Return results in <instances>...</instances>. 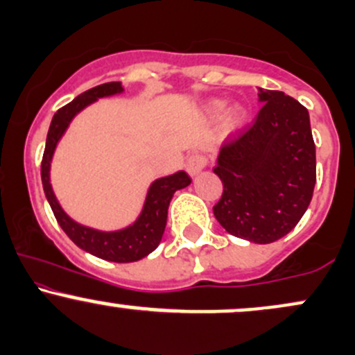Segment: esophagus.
<instances>
[{
	"mask_svg": "<svg viewBox=\"0 0 355 355\" xmlns=\"http://www.w3.org/2000/svg\"><path fill=\"white\" fill-rule=\"evenodd\" d=\"M207 157L202 153H193L190 155L189 160H187V172H189L191 177H195L197 173H200L203 168L207 166Z\"/></svg>",
	"mask_w": 355,
	"mask_h": 355,
	"instance_id": "34e87169",
	"label": "esophagus"
}]
</instances>
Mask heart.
<instances>
[{"mask_svg":"<svg viewBox=\"0 0 355 355\" xmlns=\"http://www.w3.org/2000/svg\"><path fill=\"white\" fill-rule=\"evenodd\" d=\"M223 107H225V103H223V101L215 100L209 105V112L214 116H217L223 112ZM243 120H245V110H243L242 107H239V105H235V107H232L229 110V113H227L225 125L229 130H235L243 123Z\"/></svg>","mask_w":355,"mask_h":355,"instance_id":"1","label":"heart"}]
</instances>
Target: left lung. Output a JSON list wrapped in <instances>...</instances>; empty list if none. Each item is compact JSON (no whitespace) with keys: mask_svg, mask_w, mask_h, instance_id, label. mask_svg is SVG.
Segmentation results:
<instances>
[{"mask_svg":"<svg viewBox=\"0 0 355 355\" xmlns=\"http://www.w3.org/2000/svg\"><path fill=\"white\" fill-rule=\"evenodd\" d=\"M252 126L229 137L214 172L223 183L214 215L229 234L254 243L285 237L302 218L315 187V144L304 105L259 89Z\"/></svg>","mask_w":355,"mask_h":355,"instance_id":"1","label":"left lung"}]
</instances>
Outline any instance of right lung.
I'll return each mask as SVG.
<instances>
[{
    "mask_svg": "<svg viewBox=\"0 0 355 355\" xmlns=\"http://www.w3.org/2000/svg\"><path fill=\"white\" fill-rule=\"evenodd\" d=\"M121 92H123V87H121L120 81H110V83L98 85V87L81 93L75 100L64 105L63 108H60L55 113L50 130H48L46 146H44L42 160V182L44 195H46V200L50 202L56 222L60 223L64 234L76 245L83 248L88 254L98 257V259L110 260V262L126 263L144 259V257L152 254L155 248L158 247L162 235L165 232L170 200H172L175 191L190 185L191 178L189 175L185 172H177L173 175H168V177L155 180L150 185L148 193H146V200L140 217L130 227L116 232H101L89 229V227L80 225L75 220H71L64 214L63 209H61L55 193H53L50 183V166L53 153H55L60 138L67 132L68 125H70V121L75 118L76 113H80L85 107H88L89 103H93V101H96L98 98L116 95V93Z\"/></svg>",
    "mask_w": 355,
    "mask_h": 355,
    "instance_id": "1",
    "label": "right lung"
}]
</instances>
